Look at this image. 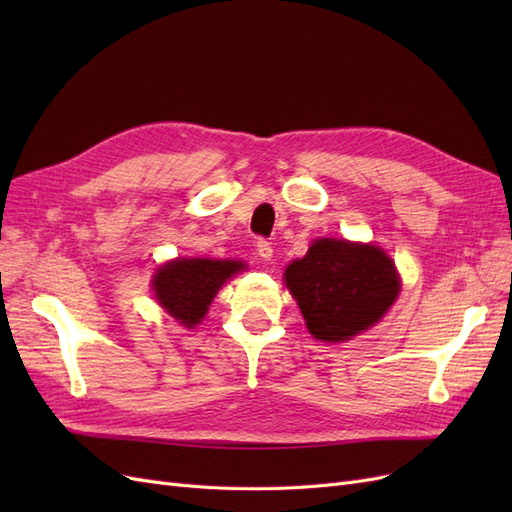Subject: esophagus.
<instances>
[{
  "label": "esophagus",
  "instance_id": "34e87169",
  "mask_svg": "<svg viewBox=\"0 0 512 512\" xmlns=\"http://www.w3.org/2000/svg\"><path fill=\"white\" fill-rule=\"evenodd\" d=\"M256 254L265 260V262H269L271 258H273V247H271V243L269 241H265V239H260L258 243H256Z\"/></svg>",
  "mask_w": 512,
  "mask_h": 512
}]
</instances>
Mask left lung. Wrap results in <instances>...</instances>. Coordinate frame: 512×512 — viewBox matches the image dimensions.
I'll list each match as a JSON object with an SVG mask.
<instances>
[{
    "label": "left lung",
    "mask_w": 512,
    "mask_h": 512,
    "mask_svg": "<svg viewBox=\"0 0 512 512\" xmlns=\"http://www.w3.org/2000/svg\"><path fill=\"white\" fill-rule=\"evenodd\" d=\"M284 282L309 333L333 344L374 327L401 288L389 254L374 243L346 239H316L286 267Z\"/></svg>",
    "instance_id": "8db88e82"
}]
</instances>
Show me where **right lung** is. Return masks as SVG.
I'll use <instances>...</instances> for the list:
<instances>
[{"instance_id":"obj_1","label":"right lung","mask_w":512,"mask_h":512,"mask_svg":"<svg viewBox=\"0 0 512 512\" xmlns=\"http://www.w3.org/2000/svg\"><path fill=\"white\" fill-rule=\"evenodd\" d=\"M243 269L241 260L175 258L156 271L151 288L166 312L192 329L205 318L218 290Z\"/></svg>"}]
</instances>
